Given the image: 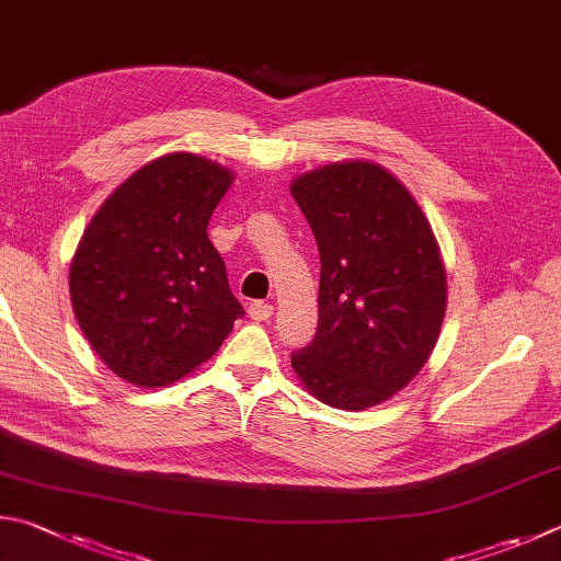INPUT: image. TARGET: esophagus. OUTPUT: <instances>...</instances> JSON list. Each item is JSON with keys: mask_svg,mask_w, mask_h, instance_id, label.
<instances>
[{"mask_svg": "<svg viewBox=\"0 0 561 561\" xmlns=\"http://www.w3.org/2000/svg\"><path fill=\"white\" fill-rule=\"evenodd\" d=\"M248 313H250V319H254V321H270L272 313H274V307H272V304H264V301H252L248 307Z\"/></svg>", "mask_w": 561, "mask_h": 561, "instance_id": "obj_1", "label": "esophagus"}]
</instances>
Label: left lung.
<instances>
[{"instance_id": "1", "label": "left lung", "mask_w": 561, "mask_h": 561, "mask_svg": "<svg viewBox=\"0 0 561 561\" xmlns=\"http://www.w3.org/2000/svg\"><path fill=\"white\" fill-rule=\"evenodd\" d=\"M319 245V325L291 353L304 387L335 410L390 400L424 368L446 311V272L412 193L373 161L291 183Z\"/></svg>"}]
</instances>
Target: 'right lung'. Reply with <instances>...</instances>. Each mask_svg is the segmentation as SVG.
I'll use <instances>...</instances> for the list:
<instances>
[{
    "label": "right lung",
    "mask_w": 561,
    "mask_h": 561,
    "mask_svg": "<svg viewBox=\"0 0 561 561\" xmlns=\"http://www.w3.org/2000/svg\"><path fill=\"white\" fill-rule=\"evenodd\" d=\"M230 183L226 167L174 151L119 183L90 220L70 262V301L117 378L181 380L245 313L206 232Z\"/></svg>",
    "instance_id": "1"
}]
</instances>
